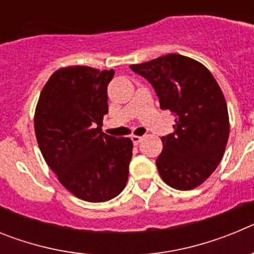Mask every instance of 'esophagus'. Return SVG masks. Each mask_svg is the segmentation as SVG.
<instances>
[{
    "label": "esophagus",
    "instance_id": "obj_1",
    "mask_svg": "<svg viewBox=\"0 0 254 254\" xmlns=\"http://www.w3.org/2000/svg\"><path fill=\"white\" fill-rule=\"evenodd\" d=\"M131 140H132V142H133V145H138V143L141 142V140H142V137H141V136H131Z\"/></svg>",
    "mask_w": 254,
    "mask_h": 254
}]
</instances>
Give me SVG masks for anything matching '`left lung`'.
Instances as JSON below:
<instances>
[{"instance_id":"8db88e82","label":"left lung","mask_w":254,"mask_h":254,"mask_svg":"<svg viewBox=\"0 0 254 254\" xmlns=\"http://www.w3.org/2000/svg\"><path fill=\"white\" fill-rule=\"evenodd\" d=\"M129 67L152 85L161 109L176 116L174 132L161 137L159 174L176 190L198 187L220 164L229 138L228 107L219 84L202 64L174 53Z\"/></svg>"}]
</instances>
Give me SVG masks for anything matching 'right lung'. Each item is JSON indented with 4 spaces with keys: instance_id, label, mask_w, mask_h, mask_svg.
I'll use <instances>...</instances> for the list:
<instances>
[{
    "instance_id": "1",
    "label": "right lung",
    "mask_w": 254,
    "mask_h": 254,
    "mask_svg": "<svg viewBox=\"0 0 254 254\" xmlns=\"http://www.w3.org/2000/svg\"><path fill=\"white\" fill-rule=\"evenodd\" d=\"M113 69H57L40 93L34 116L38 145L58 181L87 202L114 198L126 187L133 143L102 132Z\"/></svg>"
}]
</instances>
